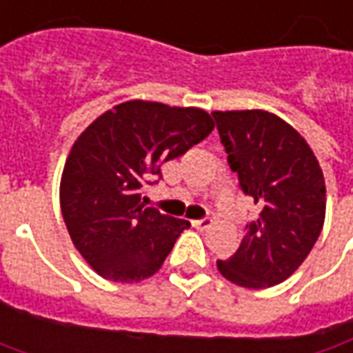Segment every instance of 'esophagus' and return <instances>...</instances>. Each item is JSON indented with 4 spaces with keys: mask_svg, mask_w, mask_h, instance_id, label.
<instances>
[{
    "mask_svg": "<svg viewBox=\"0 0 353 353\" xmlns=\"http://www.w3.org/2000/svg\"><path fill=\"white\" fill-rule=\"evenodd\" d=\"M191 225L195 226L197 230H207L209 226L213 225V219H209V216H205V219H199V221H193Z\"/></svg>",
    "mask_w": 353,
    "mask_h": 353,
    "instance_id": "esophagus-1",
    "label": "esophagus"
}]
</instances>
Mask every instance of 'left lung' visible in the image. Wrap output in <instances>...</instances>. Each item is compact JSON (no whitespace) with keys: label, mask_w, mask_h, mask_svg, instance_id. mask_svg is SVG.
Listing matches in <instances>:
<instances>
[{"label":"left lung","mask_w":353,"mask_h":353,"mask_svg":"<svg viewBox=\"0 0 353 353\" xmlns=\"http://www.w3.org/2000/svg\"><path fill=\"white\" fill-rule=\"evenodd\" d=\"M213 117L230 170L260 207L242 244L228 260H216V268L246 289L277 285L295 274L321 234L326 213L321 164L307 140L274 113L214 111Z\"/></svg>","instance_id":"8db88e82"}]
</instances>
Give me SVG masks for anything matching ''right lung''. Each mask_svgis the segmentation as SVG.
Returning a JSON list of instances; mask_svg holds the SVG:
<instances>
[{
	"instance_id": "add662e5",
	"label": "right lung",
	"mask_w": 353,
	"mask_h": 353,
	"mask_svg": "<svg viewBox=\"0 0 353 353\" xmlns=\"http://www.w3.org/2000/svg\"><path fill=\"white\" fill-rule=\"evenodd\" d=\"M214 128L197 107L125 101L97 117L74 142L60 181V207L74 246L117 283L154 275L189 221L140 201L146 179Z\"/></svg>"
}]
</instances>
